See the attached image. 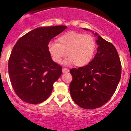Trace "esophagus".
Returning <instances> with one entry per match:
<instances>
[{
	"label": "esophagus",
	"mask_w": 131,
	"mask_h": 131,
	"mask_svg": "<svg viewBox=\"0 0 131 131\" xmlns=\"http://www.w3.org/2000/svg\"><path fill=\"white\" fill-rule=\"evenodd\" d=\"M62 72H63V73H67L69 72V70L67 68H63L62 69Z\"/></svg>",
	"instance_id": "34e87169"
}]
</instances>
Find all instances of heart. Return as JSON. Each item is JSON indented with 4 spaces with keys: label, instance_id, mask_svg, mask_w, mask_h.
I'll return each mask as SVG.
<instances>
[{
    "label": "heart",
    "instance_id": "obj_1",
    "mask_svg": "<svg viewBox=\"0 0 131 131\" xmlns=\"http://www.w3.org/2000/svg\"><path fill=\"white\" fill-rule=\"evenodd\" d=\"M96 48L95 39L90 35H83L75 31H68L57 38V43L50 41L48 50L52 60L61 63L66 55L64 63L83 67L89 64L93 57Z\"/></svg>",
    "mask_w": 131,
    "mask_h": 131
}]
</instances>
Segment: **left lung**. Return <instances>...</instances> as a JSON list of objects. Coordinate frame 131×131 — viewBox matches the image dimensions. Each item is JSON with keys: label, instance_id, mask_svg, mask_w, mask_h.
<instances>
[{"label": "left lung", "instance_id": "8db88e82", "mask_svg": "<svg viewBox=\"0 0 131 131\" xmlns=\"http://www.w3.org/2000/svg\"><path fill=\"white\" fill-rule=\"evenodd\" d=\"M90 31L97 37L96 56L87 65L70 71L72 75L70 84L72 98L78 106L86 109L105 104L114 93L122 73L120 60L114 46Z\"/></svg>", "mask_w": 131, "mask_h": 131}]
</instances>
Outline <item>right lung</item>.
Wrapping results in <instances>:
<instances>
[{
	"instance_id": "right-lung-1",
	"label": "right lung",
	"mask_w": 131,
	"mask_h": 131,
	"mask_svg": "<svg viewBox=\"0 0 131 131\" xmlns=\"http://www.w3.org/2000/svg\"><path fill=\"white\" fill-rule=\"evenodd\" d=\"M66 26L39 27L20 37L8 61V72L15 93L30 104L43 102L53 84L62 74V67L52 59L48 44L64 31Z\"/></svg>"
}]
</instances>
